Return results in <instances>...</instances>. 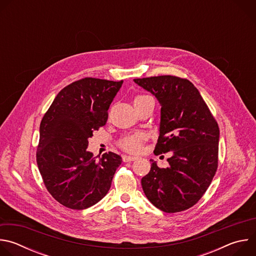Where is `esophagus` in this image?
<instances>
[{
    "instance_id": "34e87169",
    "label": "esophagus",
    "mask_w": 256,
    "mask_h": 256,
    "mask_svg": "<svg viewBox=\"0 0 256 256\" xmlns=\"http://www.w3.org/2000/svg\"><path fill=\"white\" fill-rule=\"evenodd\" d=\"M122 160L124 162H132V161L136 160V157H132V156H128V155H124L122 156Z\"/></svg>"
}]
</instances>
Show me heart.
I'll return each mask as SVG.
<instances>
[{
    "label": "heart",
    "instance_id": "1",
    "mask_svg": "<svg viewBox=\"0 0 256 256\" xmlns=\"http://www.w3.org/2000/svg\"><path fill=\"white\" fill-rule=\"evenodd\" d=\"M144 97H147V96H144V95L136 96L134 99V103L144 99ZM144 140V136L142 134H130V136L124 138L120 142V144L124 150L132 152V153H138V152H140V150L142 148V144Z\"/></svg>",
    "mask_w": 256,
    "mask_h": 256
}]
</instances>
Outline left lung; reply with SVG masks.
I'll return each instance as SVG.
<instances>
[{
    "label": "left lung",
    "mask_w": 256,
    "mask_h": 256,
    "mask_svg": "<svg viewBox=\"0 0 256 256\" xmlns=\"http://www.w3.org/2000/svg\"><path fill=\"white\" fill-rule=\"evenodd\" d=\"M160 103L161 116L156 155L172 152L168 167L151 161L142 178L148 200L165 212L194 206L206 192L218 167V130L198 90L186 79L158 76L134 79Z\"/></svg>",
    "instance_id": "8db88e82"
}]
</instances>
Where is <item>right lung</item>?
<instances>
[{
    "instance_id": "add662e5",
    "label": "right lung",
    "mask_w": 256,
    "mask_h": 256,
    "mask_svg": "<svg viewBox=\"0 0 256 256\" xmlns=\"http://www.w3.org/2000/svg\"><path fill=\"white\" fill-rule=\"evenodd\" d=\"M124 81L84 78L54 98L40 128L36 161L48 192L62 206L85 210L101 200L122 159L109 152L98 160L88 138L103 126Z\"/></svg>"
}]
</instances>
